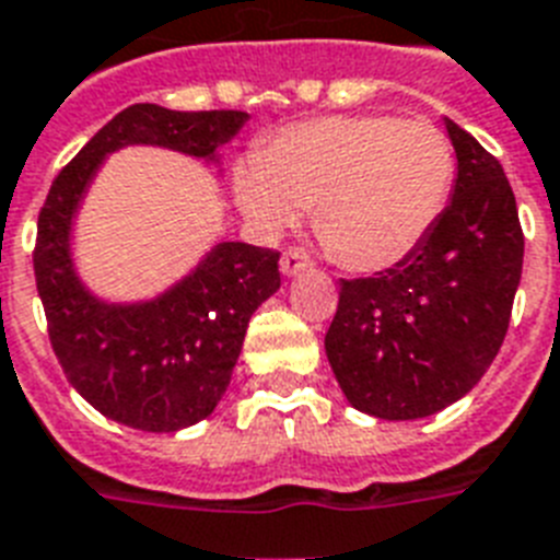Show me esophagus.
I'll return each mask as SVG.
<instances>
[{
	"label": "esophagus",
	"mask_w": 560,
	"mask_h": 560,
	"mask_svg": "<svg viewBox=\"0 0 560 560\" xmlns=\"http://www.w3.org/2000/svg\"><path fill=\"white\" fill-rule=\"evenodd\" d=\"M308 266H312V260H308V254L303 252V248H285L283 257H280V271H283L285 277L303 275Z\"/></svg>",
	"instance_id": "34e87169"
}]
</instances>
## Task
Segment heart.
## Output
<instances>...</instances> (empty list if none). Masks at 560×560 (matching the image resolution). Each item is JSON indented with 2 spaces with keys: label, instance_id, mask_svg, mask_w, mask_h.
Instances as JSON below:
<instances>
[{
  "label": "heart",
  "instance_id": "1",
  "mask_svg": "<svg viewBox=\"0 0 560 560\" xmlns=\"http://www.w3.org/2000/svg\"><path fill=\"white\" fill-rule=\"evenodd\" d=\"M455 186L450 137L427 119L320 117L277 131L240 168L243 214L266 234L314 206V231L358 275L404 262L441 220Z\"/></svg>",
  "mask_w": 560,
  "mask_h": 560
}]
</instances>
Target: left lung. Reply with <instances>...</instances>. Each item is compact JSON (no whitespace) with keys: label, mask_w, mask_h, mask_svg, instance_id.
Returning a JSON list of instances; mask_svg holds the SVG:
<instances>
[{"label":"left lung","mask_w":560,"mask_h":560,"mask_svg":"<svg viewBox=\"0 0 560 560\" xmlns=\"http://www.w3.org/2000/svg\"><path fill=\"white\" fill-rule=\"evenodd\" d=\"M457 179L450 206L404 262L340 280L326 358L349 404L415 420L460 400L495 360L524 266L510 179L487 148L446 119Z\"/></svg>","instance_id":"8db88e82"}]
</instances>
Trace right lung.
Returning <instances> with one entry per match:
<instances>
[{"mask_svg": "<svg viewBox=\"0 0 560 560\" xmlns=\"http://www.w3.org/2000/svg\"><path fill=\"white\" fill-rule=\"evenodd\" d=\"M246 110H119L54 179L39 211L34 275L48 337L71 386L105 418L142 432H177L214 412L231 383L252 314L280 289V252L217 243L200 266L145 303H105L82 285L71 225L103 160L125 145H160L217 163Z\"/></svg>", "mask_w": 560, "mask_h": 560, "instance_id": "add662e5", "label": "right lung"}]
</instances>
